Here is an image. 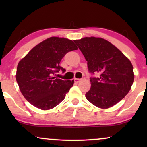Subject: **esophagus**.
Wrapping results in <instances>:
<instances>
[{"label": "esophagus", "instance_id": "obj_1", "mask_svg": "<svg viewBox=\"0 0 147 147\" xmlns=\"http://www.w3.org/2000/svg\"><path fill=\"white\" fill-rule=\"evenodd\" d=\"M74 81H75V83H79V82H80L81 81V79H77V78H75V79H74Z\"/></svg>", "mask_w": 147, "mask_h": 147}]
</instances>
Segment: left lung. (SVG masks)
Returning <instances> with one entry per match:
<instances>
[{"label": "left lung", "mask_w": 147, "mask_h": 147, "mask_svg": "<svg viewBox=\"0 0 147 147\" xmlns=\"http://www.w3.org/2000/svg\"><path fill=\"white\" fill-rule=\"evenodd\" d=\"M74 42L88 61L91 87L86 97L93 105L108 109L127 95L134 80L131 61L119 49L102 38L85 37Z\"/></svg>", "instance_id": "1"}]
</instances>
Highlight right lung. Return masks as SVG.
<instances>
[{
  "label": "right lung",
  "instance_id": "obj_1",
  "mask_svg": "<svg viewBox=\"0 0 147 147\" xmlns=\"http://www.w3.org/2000/svg\"><path fill=\"white\" fill-rule=\"evenodd\" d=\"M77 50L74 42L65 38L50 37L38 43L20 61L16 79L26 100L35 107L49 110L58 105L73 86L74 80L54 77L65 70L59 63L65 54Z\"/></svg>",
  "mask_w": 147,
  "mask_h": 147
}]
</instances>
